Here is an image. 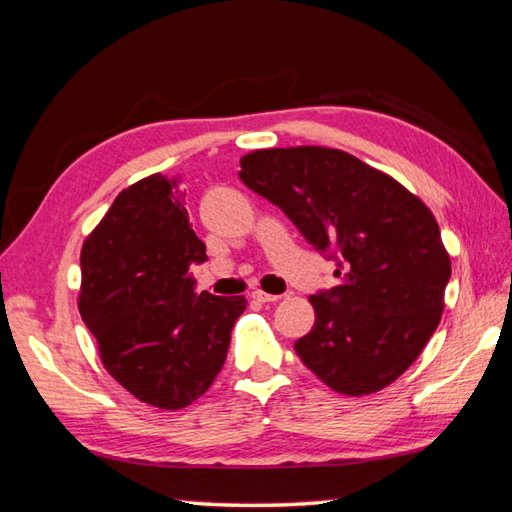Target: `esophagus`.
Masks as SVG:
<instances>
[{"label": "esophagus", "instance_id": "esophagus-1", "mask_svg": "<svg viewBox=\"0 0 512 512\" xmlns=\"http://www.w3.org/2000/svg\"><path fill=\"white\" fill-rule=\"evenodd\" d=\"M250 297H253V300H257V302H277L280 300V295H273V293H264V291H253L250 293Z\"/></svg>", "mask_w": 512, "mask_h": 512}]
</instances>
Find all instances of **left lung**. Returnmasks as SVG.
Wrapping results in <instances>:
<instances>
[{"mask_svg": "<svg viewBox=\"0 0 512 512\" xmlns=\"http://www.w3.org/2000/svg\"><path fill=\"white\" fill-rule=\"evenodd\" d=\"M239 179L282 208L315 250L338 257V286L311 295L297 356L333 392H380L421 356L441 322L452 266L425 203L342 150L271 147L241 156Z\"/></svg>", "mask_w": 512, "mask_h": 512, "instance_id": "1", "label": "left lung"}]
</instances>
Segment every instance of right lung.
<instances>
[{"instance_id":"right-lung-1","label":"right lung","mask_w":512,"mask_h":512,"mask_svg":"<svg viewBox=\"0 0 512 512\" xmlns=\"http://www.w3.org/2000/svg\"><path fill=\"white\" fill-rule=\"evenodd\" d=\"M176 181L129 185L82 244L78 309L109 376L161 410H181L215 383L246 297L194 293L206 262Z\"/></svg>"}]
</instances>
